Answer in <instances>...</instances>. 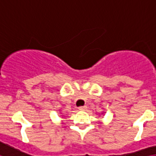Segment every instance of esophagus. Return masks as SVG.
<instances>
[{"mask_svg": "<svg viewBox=\"0 0 156 156\" xmlns=\"http://www.w3.org/2000/svg\"><path fill=\"white\" fill-rule=\"evenodd\" d=\"M87 106H83V107H79V110H80V111H85V110H87Z\"/></svg>", "mask_w": 156, "mask_h": 156, "instance_id": "1", "label": "esophagus"}]
</instances>
